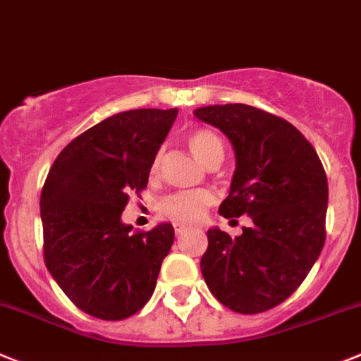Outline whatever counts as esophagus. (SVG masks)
I'll return each mask as SVG.
<instances>
[{
    "mask_svg": "<svg viewBox=\"0 0 361 361\" xmlns=\"http://www.w3.org/2000/svg\"><path fill=\"white\" fill-rule=\"evenodd\" d=\"M173 226H174V232H176V235H183L185 232H187L188 230V226L187 225H183V223H173Z\"/></svg>",
    "mask_w": 361,
    "mask_h": 361,
    "instance_id": "34e87169",
    "label": "esophagus"
}]
</instances>
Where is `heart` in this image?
<instances>
[{"mask_svg":"<svg viewBox=\"0 0 361 361\" xmlns=\"http://www.w3.org/2000/svg\"><path fill=\"white\" fill-rule=\"evenodd\" d=\"M188 147L203 161L207 167H217L225 158V145L221 136L209 128H197L188 133ZM161 165V151L152 160V173H157ZM214 197L209 190H180L158 201V214L178 223H197L203 217L204 210L212 204Z\"/></svg>","mask_w":361,"mask_h":361,"instance_id":"b5f03b06","label":"heart"}]
</instances>
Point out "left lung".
<instances>
[{
  "mask_svg": "<svg viewBox=\"0 0 361 361\" xmlns=\"http://www.w3.org/2000/svg\"><path fill=\"white\" fill-rule=\"evenodd\" d=\"M219 128L235 151L230 194L219 207L226 219L248 214L239 237L207 232L201 274L228 310L255 314L297 291L326 243L327 176L313 145L295 126L246 104L194 111Z\"/></svg>",
  "mask_w": 361,
  "mask_h": 361,
  "instance_id": "obj_1",
  "label": "left lung"
}]
</instances>
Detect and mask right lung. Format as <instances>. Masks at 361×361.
Masks as SVG:
<instances>
[{
  "label": "right lung",
  "mask_w": 361,
  "mask_h": 361,
  "mask_svg": "<svg viewBox=\"0 0 361 361\" xmlns=\"http://www.w3.org/2000/svg\"><path fill=\"white\" fill-rule=\"evenodd\" d=\"M178 109H131L70 142L41 192L44 264L66 297L100 320H124L151 298L174 241L171 223L131 233L120 216L147 187Z\"/></svg>",
  "instance_id": "right-lung-1"
}]
</instances>
